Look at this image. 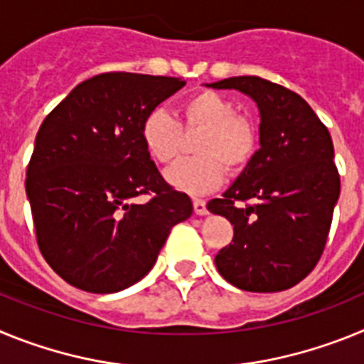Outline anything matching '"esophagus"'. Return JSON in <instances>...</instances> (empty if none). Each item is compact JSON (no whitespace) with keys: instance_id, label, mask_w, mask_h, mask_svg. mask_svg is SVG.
<instances>
[{"instance_id":"1","label":"esophagus","mask_w":364,"mask_h":364,"mask_svg":"<svg viewBox=\"0 0 364 364\" xmlns=\"http://www.w3.org/2000/svg\"><path fill=\"white\" fill-rule=\"evenodd\" d=\"M193 211L197 215H205L208 213V208H205V202L202 198H193Z\"/></svg>"}]
</instances>
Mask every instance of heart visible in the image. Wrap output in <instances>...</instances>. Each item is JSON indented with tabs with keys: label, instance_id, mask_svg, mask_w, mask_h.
I'll return each instance as SVG.
<instances>
[{
	"label": "heart",
	"instance_id": "heart-1",
	"mask_svg": "<svg viewBox=\"0 0 364 364\" xmlns=\"http://www.w3.org/2000/svg\"><path fill=\"white\" fill-rule=\"evenodd\" d=\"M180 124L186 131H200L193 151L197 156L176 162L166 171L167 182L180 191L200 195L217 188L230 173L242 171L253 159L257 129L237 114L233 102L213 91H198L180 105ZM142 142L154 162L171 164L182 149V133L175 118L156 107L142 122Z\"/></svg>",
	"mask_w": 364,
	"mask_h": 364
}]
</instances>
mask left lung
<instances>
[{
  "mask_svg": "<svg viewBox=\"0 0 364 364\" xmlns=\"http://www.w3.org/2000/svg\"><path fill=\"white\" fill-rule=\"evenodd\" d=\"M257 102L260 149L211 213L233 224L215 257L218 273L246 291L288 290L315 268L326 246L341 178L326 125L297 92L259 76L210 83Z\"/></svg>",
  "mask_w": 364,
  "mask_h": 364,
  "instance_id": "8db88e82",
  "label": "left lung"
}]
</instances>
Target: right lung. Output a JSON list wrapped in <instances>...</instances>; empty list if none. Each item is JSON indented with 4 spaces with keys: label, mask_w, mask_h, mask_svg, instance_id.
Returning <instances> with one entry per match:
<instances>
[{
    "label": "right lung",
    "mask_w": 364,
    "mask_h": 364,
    "mask_svg": "<svg viewBox=\"0 0 364 364\" xmlns=\"http://www.w3.org/2000/svg\"><path fill=\"white\" fill-rule=\"evenodd\" d=\"M184 85L169 76L96 74L45 117L25 189L41 255L69 284L91 294L129 288L193 213L140 134L147 112Z\"/></svg>",
    "instance_id": "1"
}]
</instances>
